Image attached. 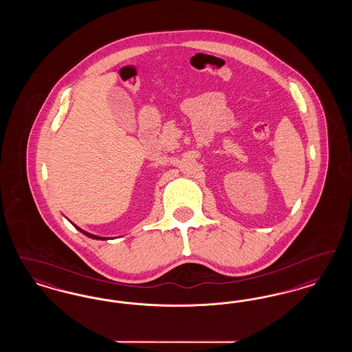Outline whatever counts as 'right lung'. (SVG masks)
<instances>
[{
    "label": "right lung",
    "instance_id": "right-lung-1",
    "mask_svg": "<svg viewBox=\"0 0 352 352\" xmlns=\"http://www.w3.org/2000/svg\"><path fill=\"white\" fill-rule=\"evenodd\" d=\"M74 224V223H72ZM74 227L76 228V230H79L82 234H85V236H88V237H91V239H96V240H105L107 237H100V236H96V234H88V232H85V231H83L82 228H79V227H76L75 224H74Z\"/></svg>",
    "mask_w": 352,
    "mask_h": 352
}]
</instances>
